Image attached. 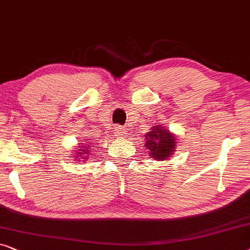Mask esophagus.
<instances>
[{"label": "esophagus", "mask_w": 250, "mask_h": 250, "mask_svg": "<svg viewBox=\"0 0 250 250\" xmlns=\"http://www.w3.org/2000/svg\"><path fill=\"white\" fill-rule=\"evenodd\" d=\"M117 131H118V133H119V135H120V136H125V129L121 128V126H118Z\"/></svg>", "instance_id": "obj_1"}]
</instances>
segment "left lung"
Returning a JSON list of instances; mask_svg holds the SVG:
<instances>
[{"instance_id":"obj_1","label":"left lung","mask_w":250,"mask_h":250,"mask_svg":"<svg viewBox=\"0 0 250 250\" xmlns=\"http://www.w3.org/2000/svg\"><path fill=\"white\" fill-rule=\"evenodd\" d=\"M145 146L148 155L155 161H165L175 152L177 137L163 125H153L145 135Z\"/></svg>"}]
</instances>
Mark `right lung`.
<instances>
[{
  "mask_svg": "<svg viewBox=\"0 0 250 250\" xmlns=\"http://www.w3.org/2000/svg\"><path fill=\"white\" fill-rule=\"evenodd\" d=\"M90 142H87L88 144H83V143L78 144V146H76V148H73L76 150H73L72 157H75V159L78 160L79 162L88 160V157L90 155V149H91V147H93V145L90 144Z\"/></svg>",
  "mask_w": 250,
  "mask_h": 250,
  "instance_id": "right-lung-1",
  "label": "right lung"
}]
</instances>
